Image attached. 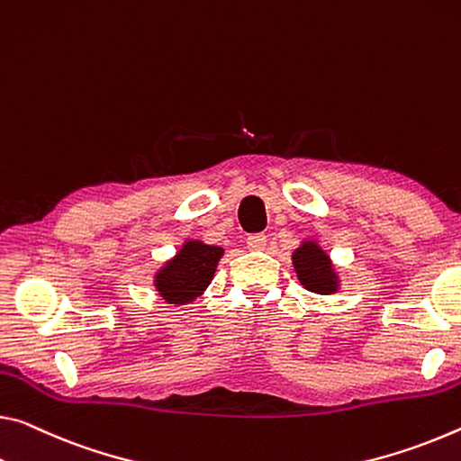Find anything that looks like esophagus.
I'll return each mask as SVG.
<instances>
[{
    "label": "esophagus",
    "mask_w": 461,
    "mask_h": 461,
    "mask_svg": "<svg viewBox=\"0 0 461 461\" xmlns=\"http://www.w3.org/2000/svg\"><path fill=\"white\" fill-rule=\"evenodd\" d=\"M246 244L250 250H262L267 246V236L265 233H252V236L246 238Z\"/></svg>",
    "instance_id": "obj_1"
}]
</instances>
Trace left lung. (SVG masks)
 <instances>
[{
  "mask_svg": "<svg viewBox=\"0 0 461 461\" xmlns=\"http://www.w3.org/2000/svg\"><path fill=\"white\" fill-rule=\"evenodd\" d=\"M294 267L297 270L299 283L312 294H334L339 279H336L330 258L320 250L316 242H305L294 252Z\"/></svg>",
  "mask_w": 461,
  "mask_h": 461,
  "instance_id": "8db88e82",
  "label": "left lung"
}]
</instances>
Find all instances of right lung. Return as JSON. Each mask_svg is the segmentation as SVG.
<instances>
[{
  "mask_svg": "<svg viewBox=\"0 0 461 461\" xmlns=\"http://www.w3.org/2000/svg\"><path fill=\"white\" fill-rule=\"evenodd\" d=\"M223 250L203 242H186L156 275V287L167 303H188L199 297L213 279Z\"/></svg>",
  "mask_w": 461,
  "mask_h": 461,
  "instance_id": "right-lung-1",
  "label": "right lung"
}]
</instances>
